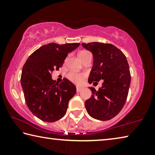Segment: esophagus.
<instances>
[{"mask_svg":"<svg viewBox=\"0 0 155 155\" xmlns=\"http://www.w3.org/2000/svg\"><path fill=\"white\" fill-rule=\"evenodd\" d=\"M83 90V87H77V92H80Z\"/></svg>","mask_w":155,"mask_h":155,"instance_id":"34e87169","label":"esophagus"}]
</instances>
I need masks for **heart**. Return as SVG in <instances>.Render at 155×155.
<instances>
[{"label":"heart","mask_w":155,"mask_h":155,"mask_svg":"<svg viewBox=\"0 0 155 155\" xmlns=\"http://www.w3.org/2000/svg\"><path fill=\"white\" fill-rule=\"evenodd\" d=\"M91 53L90 52L86 51H82L78 52V57L81 59H83L84 57H87L88 55H90ZM67 77L68 79L72 82L79 84L83 81L84 78L86 77V74L85 73H78V72H70L67 75Z\"/></svg>","instance_id":"obj_1"}]
</instances>
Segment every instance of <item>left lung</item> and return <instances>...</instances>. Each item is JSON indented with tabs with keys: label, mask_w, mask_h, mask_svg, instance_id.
<instances>
[{
	"label": "left lung",
	"mask_w": 155,
	"mask_h": 155,
	"mask_svg": "<svg viewBox=\"0 0 155 155\" xmlns=\"http://www.w3.org/2000/svg\"><path fill=\"white\" fill-rule=\"evenodd\" d=\"M82 46L92 53L94 58L88 83L103 81L98 91L89 87L92 95L85 101L86 110L94 119L111 120L121 111L127 98L130 73L127 57L111 44L83 43Z\"/></svg>",
	"instance_id": "1"
}]
</instances>
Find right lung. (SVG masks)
<instances>
[{
  "label": "right lung",
  "mask_w": 155,
  "mask_h": 155,
  "mask_svg": "<svg viewBox=\"0 0 155 155\" xmlns=\"http://www.w3.org/2000/svg\"><path fill=\"white\" fill-rule=\"evenodd\" d=\"M79 45L47 44L34 51L22 68L20 81L26 103L32 114L44 122H53L64 117L69 101L77 92L69 80L65 78L61 83H56L51 74Z\"/></svg>",
  "instance_id": "obj_1"
}]
</instances>
